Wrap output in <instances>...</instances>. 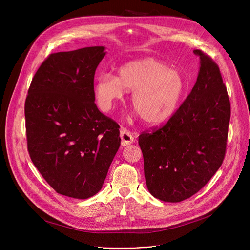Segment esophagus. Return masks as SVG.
Wrapping results in <instances>:
<instances>
[{
    "instance_id": "esophagus-1",
    "label": "esophagus",
    "mask_w": 250,
    "mask_h": 250,
    "mask_svg": "<svg viewBox=\"0 0 250 250\" xmlns=\"http://www.w3.org/2000/svg\"><path fill=\"white\" fill-rule=\"evenodd\" d=\"M121 139H122V146H125L130 145L133 142V135L129 131L123 128L121 130Z\"/></svg>"
}]
</instances>
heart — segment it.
<instances>
[{
  "instance_id": "heart-1",
  "label": "heart",
  "mask_w": 250,
  "mask_h": 250,
  "mask_svg": "<svg viewBox=\"0 0 250 250\" xmlns=\"http://www.w3.org/2000/svg\"><path fill=\"white\" fill-rule=\"evenodd\" d=\"M125 88L132 89L131 104L149 125L168 121L178 109L187 90L183 72L154 58L130 61L118 70V76L101 75L95 84L100 107L107 111L123 99Z\"/></svg>"
}]
</instances>
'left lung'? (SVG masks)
I'll return each instance as SVG.
<instances>
[{
  "label": "left lung",
  "mask_w": 250,
  "mask_h": 250,
  "mask_svg": "<svg viewBox=\"0 0 250 250\" xmlns=\"http://www.w3.org/2000/svg\"><path fill=\"white\" fill-rule=\"evenodd\" d=\"M193 53L200 67L190 94L167 124L139 137L147 189L167 202L199 191L220 167L226 151L228 90L214 61L200 50Z\"/></svg>",
  "instance_id": "left-lung-1"
}]
</instances>
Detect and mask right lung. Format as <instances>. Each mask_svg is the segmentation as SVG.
Segmentation results:
<instances>
[{
    "instance_id": "add662e5",
    "label": "right lung",
    "mask_w": 250,
    "mask_h": 250,
    "mask_svg": "<svg viewBox=\"0 0 250 250\" xmlns=\"http://www.w3.org/2000/svg\"><path fill=\"white\" fill-rule=\"evenodd\" d=\"M104 47L51 54L35 74L25 103L31 160L60 194L98 193L120 146V125L95 104L94 79Z\"/></svg>"
}]
</instances>
